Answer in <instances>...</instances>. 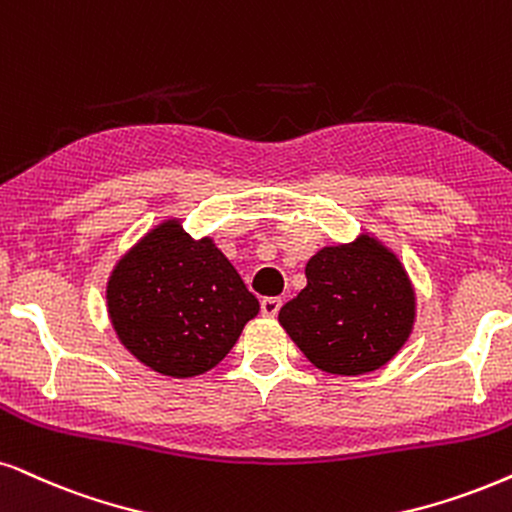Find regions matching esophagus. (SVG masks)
I'll list each match as a JSON object with an SVG mask.
<instances>
[{
    "label": "esophagus",
    "mask_w": 512,
    "mask_h": 512,
    "mask_svg": "<svg viewBox=\"0 0 512 512\" xmlns=\"http://www.w3.org/2000/svg\"><path fill=\"white\" fill-rule=\"evenodd\" d=\"M281 297H264L262 300V314L267 316V319H274L278 314V309H281Z\"/></svg>",
    "instance_id": "34e87169"
}]
</instances>
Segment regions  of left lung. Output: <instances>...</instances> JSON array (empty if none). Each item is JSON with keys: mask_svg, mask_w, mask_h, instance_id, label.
<instances>
[{"mask_svg": "<svg viewBox=\"0 0 512 512\" xmlns=\"http://www.w3.org/2000/svg\"><path fill=\"white\" fill-rule=\"evenodd\" d=\"M307 286L278 323L316 368L364 375L406 345L416 323V290L394 252L361 234L321 248L304 267Z\"/></svg>", "mask_w": 512, "mask_h": 512, "instance_id": "obj_1", "label": "left lung"}]
</instances>
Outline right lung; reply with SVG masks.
Returning a JSON list of instances; mask_svg holds the SVG:
<instances>
[{"mask_svg":"<svg viewBox=\"0 0 512 512\" xmlns=\"http://www.w3.org/2000/svg\"><path fill=\"white\" fill-rule=\"evenodd\" d=\"M106 302L129 354L170 378L215 368L260 312L215 241L191 238L181 219L153 226L120 257L108 276Z\"/></svg>","mask_w":512,"mask_h":512,"instance_id":"obj_1","label":"right lung"}]
</instances>
